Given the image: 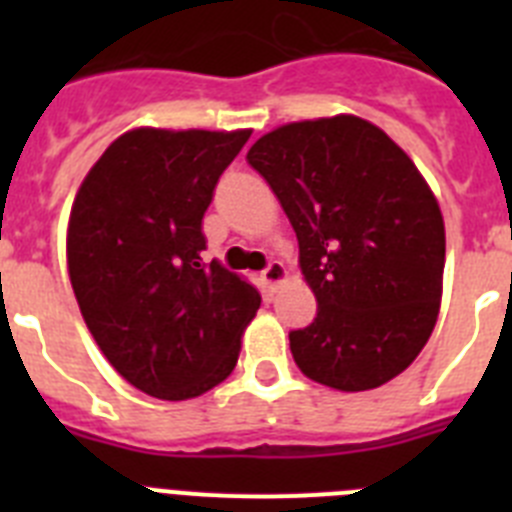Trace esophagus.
<instances>
[{
	"instance_id": "esophagus-1",
	"label": "esophagus",
	"mask_w": 512,
	"mask_h": 512,
	"mask_svg": "<svg viewBox=\"0 0 512 512\" xmlns=\"http://www.w3.org/2000/svg\"><path fill=\"white\" fill-rule=\"evenodd\" d=\"M284 279H287V266L282 261H269V266L261 271V282L269 289H277Z\"/></svg>"
}]
</instances>
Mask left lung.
Returning <instances> with one entry per match:
<instances>
[{
	"instance_id": "1",
	"label": "left lung",
	"mask_w": 512,
	"mask_h": 512,
	"mask_svg": "<svg viewBox=\"0 0 512 512\" xmlns=\"http://www.w3.org/2000/svg\"><path fill=\"white\" fill-rule=\"evenodd\" d=\"M246 158L282 202L318 300L289 333L300 372L341 392L405 372L436 325L446 259L441 210L408 153L336 115L271 130Z\"/></svg>"
}]
</instances>
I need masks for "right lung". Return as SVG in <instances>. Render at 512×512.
Wrapping results in <instances>:
<instances>
[{
  "instance_id": "right-lung-1",
  "label": "right lung",
  "mask_w": 512,
  "mask_h": 512,
  "mask_svg": "<svg viewBox=\"0 0 512 512\" xmlns=\"http://www.w3.org/2000/svg\"><path fill=\"white\" fill-rule=\"evenodd\" d=\"M248 138L135 128L76 192L66 256L84 323L120 377L158 400L223 382L261 305L253 284L202 259V217Z\"/></svg>"
}]
</instances>
